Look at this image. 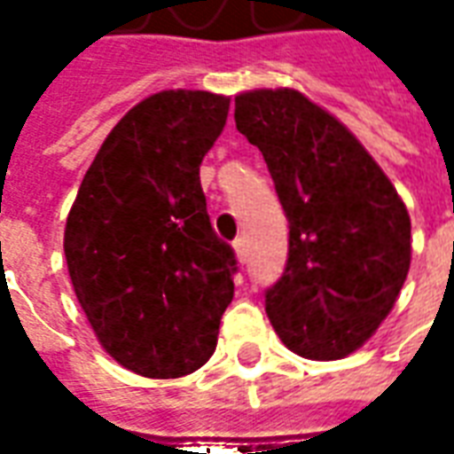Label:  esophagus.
Instances as JSON below:
<instances>
[{
	"label": "esophagus",
	"instance_id": "1",
	"mask_svg": "<svg viewBox=\"0 0 454 454\" xmlns=\"http://www.w3.org/2000/svg\"><path fill=\"white\" fill-rule=\"evenodd\" d=\"M233 247H236V255L240 262H246V257H247V243H246V238H236L233 240Z\"/></svg>",
	"mask_w": 454,
	"mask_h": 454
}]
</instances>
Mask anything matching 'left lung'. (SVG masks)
I'll return each instance as SVG.
<instances>
[{
    "instance_id": "1",
    "label": "left lung",
    "mask_w": 454,
    "mask_h": 454,
    "mask_svg": "<svg viewBox=\"0 0 454 454\" xmlns=\"http://www.w3.org/2000/svg\"><path fill=\"white\" fill-rule=\"evenodd\" d=\"M236 129L260 148L289 221V257L265 311L286 348L340 360L387 318L411 265V218L340 121L294 90L236 97Z\"/></svg>"
}]
</instances>
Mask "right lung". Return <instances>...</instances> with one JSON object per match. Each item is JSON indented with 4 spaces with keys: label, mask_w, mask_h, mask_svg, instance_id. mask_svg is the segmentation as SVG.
<instances>
[{
    "label": "right lung",
    "mask_w": 454,
    "mask_h": 454,
    "mask_svg": "<svg viewBox=\"0 0 454 454\" xmlns=\"http://www.w3.org/2000/svg\"><path fill=\"white\" fill-rule=\"evenodd\" d=\"M231 99L169 90L133 106L87 169L65 257L77 301L126 370L175 380L214 355L238 260L211 226L199 165Z\"/></svg>",
    "instance_id": "right-lung-1"
}]
</instances>
